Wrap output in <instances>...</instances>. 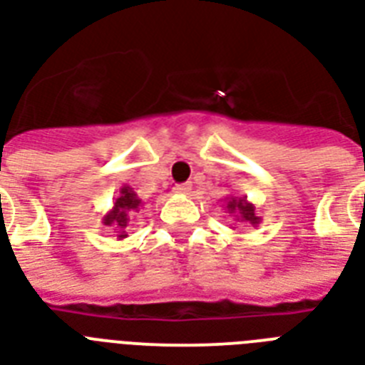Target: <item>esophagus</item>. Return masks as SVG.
<instances>
[{"mask_svg": "<svg viewBox=\"0 0 365 365\" xmlns=\"http://www.w3.org/2000/svg\"><path fill=\"white\" fill-rule=\"evenodd\" d=\"M189 191H191V185H189V183H180V185L174 187V193L178 195H187Z\"/></svg>", "mask_w": 365, "mask_h": 365, "instance_id": "esophagus-1", "label": "esophagus"}]
</instances>
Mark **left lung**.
<instances>
[{
  "label": "left lung",
  "mask_w": 365,
  "mask_h": 365,
  "mask_svg": "<svg viewBox=\"0 0 365 365\" xmlns=\"http://www.w3.org/2000/svg\"><path fill=\"white\" fill-rule=\"evenodd\" d=\"M223 208L227 212L229 216H235L239 222L242 223H248L252 227H257L261 222V217L257 216V212H255V206L250 202L244 195H237V193H231L229 197L223 199Z\"/></svg>",
  "instance_id": "8db88e82"
}]
</instances>
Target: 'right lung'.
I'll list each match as a JSON object with an SVG mask.
<instances>
[{"label": "right lung", "mask_w": 365, "mask_h": 365, "mask_svg": "<svg viewBox=\"0 0 365 365\" xmlns=\"http://www.w3.org/2000/svg\"><path fill=\"white\" fill-rule=\"evenodd\" d=\"M142 199L138 197V193L130 185H123L119 189V197L113 200L111 210H108L102 217V223L106 227L113 229V233H117V239H126V225L130 222V216H134V212H140L142 206Z\"/></svg>", "instance_id": "add662e5"}]
</instances>
